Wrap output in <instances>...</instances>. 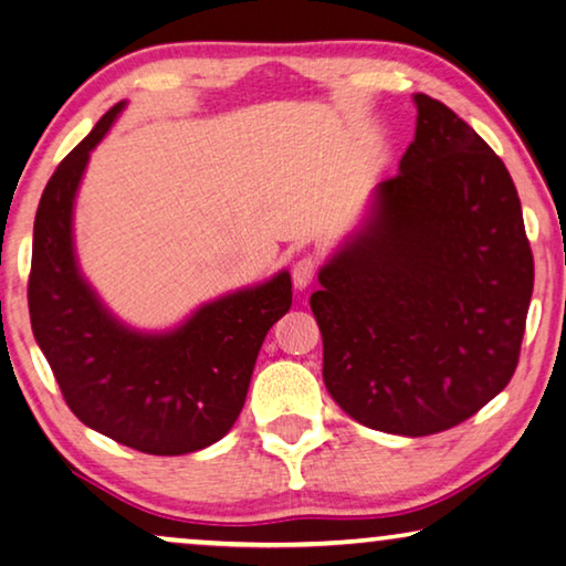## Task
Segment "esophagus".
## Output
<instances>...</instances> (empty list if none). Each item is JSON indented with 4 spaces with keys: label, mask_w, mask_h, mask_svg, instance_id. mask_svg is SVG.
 I'll use <instances>...</instances> for the list:
<instances>
[{
    "label": "esophagus",
    "mask_w": 566,
    "mask_h": 566,
    "mask_svg": "<svg viewBox=\"0 0 566 566\" xmlns=\"http://www.w3.org/2000/svg\"><path fill=\"white\" fill-rule=\"evenodd\" d=\"M316 271H318V263H316V258H311V255H303V258H298V261L293 263V285L298 291H305L308 289V285L313 283V277H316Z\"/></svg>",
    "instance_id": "1"
}]
</instances>
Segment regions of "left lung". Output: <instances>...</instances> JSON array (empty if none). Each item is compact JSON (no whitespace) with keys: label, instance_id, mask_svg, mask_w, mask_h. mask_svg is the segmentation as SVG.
<instances>
[{"label":"left lung","instance_id":"1","mask_svg":"<svg viewBox=\"0 0 566 566\" xmlns=\"http://www.w3.org/2000/svg\"><path fill=\"white\" fill-rule=\"evenodd\" d=\"M416 135L311 295L323 381L368 429L429 437L504 391L534 258L512 175L464 119L413 95Z\"/></svg>","mask_w":566,"mask_h":566}]
</instances>
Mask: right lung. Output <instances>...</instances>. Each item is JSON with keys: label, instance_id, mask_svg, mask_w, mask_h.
Instances as JSON below:
<instances>
[{"label": "right lung", "instance_id": "add662e5", "mask_svg": "<svg viewBox=\"0 0 566 566\" xmlns=\"http://www.w3.org/2000/svg\"><path fill=\"white\" fill-rule=\"evenodd\" d=\"M109 107L64 157L34 218L30 318L72 413L129 449L180 457L220 441L243 409L265 333L293 303L291 273L198 305L168 331L119 321L82 273L74 202L90 153L123 115Z\"/></svg>", "mask_w": 566, "mask_h": 566}]
</instances>
